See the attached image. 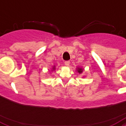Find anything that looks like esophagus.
Instances as JSON below:
<instances>
[{
	"mask_svg": "<svg viewBox=\"0 0 126 126\" xmlns=\"http://www.w3.org/2000/svg\"><path fill=\"white\" fill-rule=\"evenodd\" d=\"M65 65L67 66V67H69V65H70V61H66L65 62Z\"/></svg>",
	"mask_w": 126,
	"mask_h": 126,
	"instance_id": "obj_1",
	"label": "esophagus"
}]
</instances>
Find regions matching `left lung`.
<instances>
[{
	"mask_svg": "<svg viewBox=\"0 0 126 126\" xmlns=\"http://www.w3.org/2000/svg\"><path fill=\"white\" fill-rule=\"evenodd\" d=\"M77 71L79 73V74H80V73H82L83 69H82V68H80V67H77Z\"/></svg>",
	"mask_w": 126,
	"mask_h": 126,
	"instance_id": "obj_1",
	"label": "left lung"
}]
</instances>
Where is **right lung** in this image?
<instances>
[{"mask_svg": "<svg viewBox=\"0 0 126 126\" xmlns=\"http://www.w3.org/2000/svg\"><path fill=\"white\" fill-rule=\"evenodd\" d=\"M55 70V66H53V67H52V69H51V71H54Z\"/></svg>", "mask_w": 126, "mask_h": 126, "instance_id": "1", "label": "right lung"}]
</instances>
